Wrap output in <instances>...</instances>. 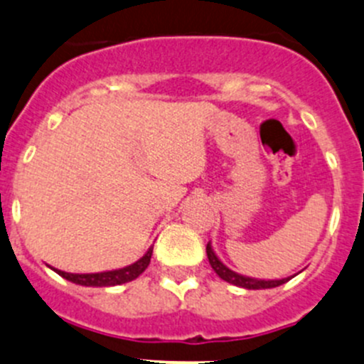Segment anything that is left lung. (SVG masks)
I'll return each mask as SVG.
<instances>
[{"mask_svg": "<svg viewBox=\"0 0 364 364\" xmlns=\"http://www.w3.org/2000/svg\"><path fill=\"white\" fill-rule=\"evenodd\" d=\"M206 254H208V259H210L211 268H213L215 274H217L220 279L228 281L229 284H235V287L245 288V290H267V288H276V287H281V284L288 283L291 277H295V276H290V277H283V279H257V277L242 276V274L231 270V268L225 267V264L222 263L220 257L215 254L213 247H211V242H208Z\"/></svg>", "mask_w": 364, "mask_h": 364, "instance_id": "left-lung-1", "label": "left lung"}]
</instances>
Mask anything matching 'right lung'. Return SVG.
<instances>
[{
    "label": "right lung",
    "instance_id": "add662e5",
    "mask_svg": "<svg viewBox=\"0 0 364 364\" xmlns=\"http://www.w3.org/2000/svg\"><path fill=\"white\" fill-rule=\"evenodd\" d=\"M151 256H153V247L147 249V252L140 257L135 263L128 264V267L115 268V270H107V272H94V274H70V272L58 270V268H53V270L62 276L63 279L70 281L74 284H80V287H94V288H107V287H117V284L129 283V281L136 279V277L149 267Z\"/></svg>",
    "mask_w": 364,
    "mask_h": 364
}]
</instances>
